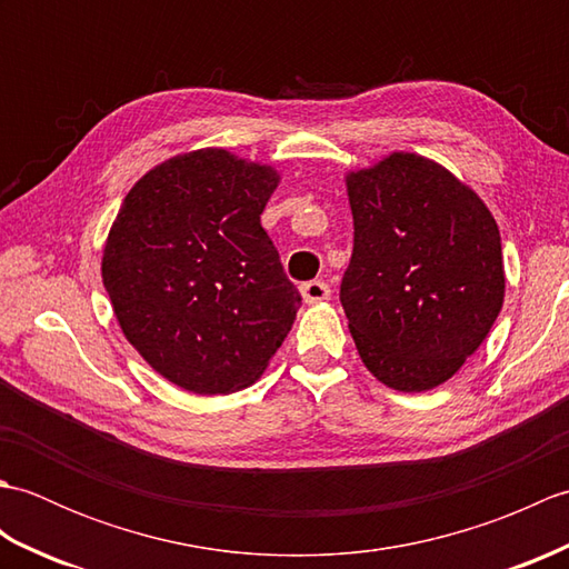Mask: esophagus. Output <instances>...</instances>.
<instances>
[{"label":"esophagus","instance_id":"1","mask_svg":"<svg viewBox=\"0 0 569 569\" xmlns=\"http://www.w3.org/2000/svg\"><path fill=\"white\" fill-rule=\"evenodd\" d=\"M300 296H303L306 303H320V300L330 298V286L325 281H308L300 286Z\"/></svg>","mask_w":569,"mask_h":569}]
</instances>
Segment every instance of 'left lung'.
Returning <instances> with one entry per match:
<instances>
[{
    "mask_svg": "<svg viewBox=\"0 0 569 569\" xmlns=\"http://www.w3.org/2000/svg\"><path fill=\"white\" fill-rule=\"evenodd\" d=\"M355 249L340 300L365 367L396 391L452 379L503 306L497 220L426 156L393 151L347 176Z\"/></svg>",
    "mask_w": 569,
    "mask_h": 569,
    "instance_id": "8db88e82",
    "label": "left lung"
}]
</instances>
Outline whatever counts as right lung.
Here are the masks:
<instances>
[{"instance_id": "obj_1", "label": "right lung", "mask_w": 569, "mask_h": 569, "mask_svg": "<svg viewBox=\"0 0 569 569\" xmlns=\"http://www.w3.org/2000/svg\"><path fill=\"white\" fill-rule=\"evenodd\" d=\"M271 166L224 149L159 163L127 192L107 237L102 281L119 328L180 389H247L300 308L261 212Z\"/></svg>"}]
</instances>
